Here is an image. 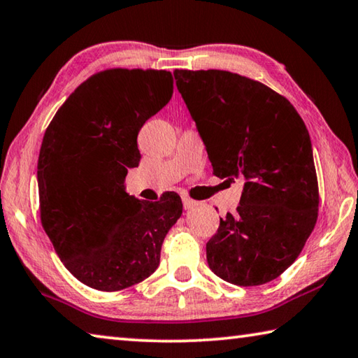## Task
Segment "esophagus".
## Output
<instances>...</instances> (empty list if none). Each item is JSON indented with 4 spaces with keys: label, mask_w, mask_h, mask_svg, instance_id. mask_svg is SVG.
Returning a JSON list of instances; mask_svg holds the SVG:
<instances>
[{
    "label": "esophagus",
    "mask_w": 358,
    "mask_h": 358,
    "mask_svg": "<svg viewBox=\"0 0 358 358\" xmlns=\"http://www.w3.org/2000/svg\"><path fill=\"white\" fill-rule=\"evenodd\" d=\"M181 201H183V207L186 208V210H189V208H194L197 205V202L196 201H192V199H189V197H183L181 199Z\"/></svg>",
    "instance_id": "obj_1"
}]
</instances>
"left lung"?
Wrapping results in <instances>:
<instances>
[{"instance_id":"left-lung-1","label":"left lung","mask_w":358,"mask_h":358,"mask_svg":"<svg viewBox=\"0 0 358 358\" xmlns=\"http://www.w3.org/2000/svg\"><path fill=\"white\" fill-rule=\"evenodd\" d=\"M173 77L213 173L245 177L237 211L208 240V266L237 286L275 280L295 262L317 221L310 132L284 96L252 78L217 69H175Z\"/></svg>"}]
</instances>
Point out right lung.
I'll use <instances>...</instances> for the list:
<instances>
[{"instance_id":"right-lung-1","label":"right lung","mask_w":358,"mask_h":358,"mask_svg":"<svg viewBox=\"0 0 358 358\" xmlns=\"http://www.w3.org/2000/svg\"><path fill=\"white\" fill-rule=\"evenodd\" d=\"M169 71L107 69L78 85L42 138L41 222L66 268L115 292L148 278L183 211L178 194L143 202L124 191L137 167V136L172 98Z\"/></svg>"}]
</instances>
